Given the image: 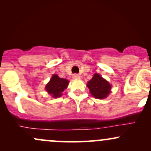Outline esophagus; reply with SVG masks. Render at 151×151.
Segmentation results:
<instances>
[{"mask_svg":"<svg viewBox=\"0 0 151 151\" xmlns=\"http://www.w3.org/2000/svg\"><path fill=\"white\" fill-rule=\"evenodd\" d=\"M79 75L77 74H74L73 75H72V79H79Z\"/></svg>","mask_w":151,"mask_h":151,"instance_id":"34e87169","label":"esophagus"}]
</instances>
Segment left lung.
<instances>
[{"instance_id":"obj_1","label":"left lung","mask_w":151,"mask_h":151,"mask_svg":"<svg viewBox=\"0 0 151 151\" xmlns=\"http://www.w3.org/2000/svg\"><path fill=\"white\" fill-rule=\"evenodd\" d=\"M87 87L93 97L102 99L107 97L110 93L111 86L100 74L96 73L93 74L91 80L88 81Z\"/></svg>"}]
</instances>
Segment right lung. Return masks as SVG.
I'll list each match as a JSON object with an SVG mask.
<instances>
[{"mask_svg": "<svg viewBox=\"0 0 151 151\" xmlns=\"http://www.w3.org/2000/svg\"><path fill=\"white\" fill-rule=\"evenodd\" d=\"M69 81L67 79L59 77L57 74H53L50 81L45 86L46 91L54 98L61 96L62 92L67 89Z\"/></svg>", "mask_w": 151, "mask_h": 151, "instance_id": "obj_1", "label": "right lung"}]
</instances>
